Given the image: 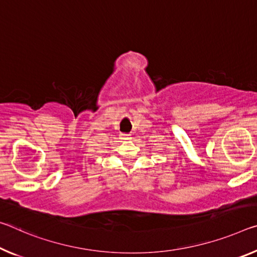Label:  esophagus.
I'll use <instances>...</instances> for the list:
<instances>
[{"label": "esophagus", "instance_id": "34e87169", "mask_svg": "<svg viewBox=\"0 0 257 257\" xmlns=\"http://www.w3.org/2000/svg\"><path fill=\"white\" fill-rule=\"evenodd\" d=\"M120 140H122V141H128V140H130V135H128V134H121V135H120Z\"/></svg>", "mask_w": 257, "mask_h": 257}]
</instances>
